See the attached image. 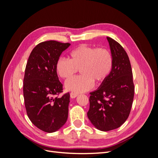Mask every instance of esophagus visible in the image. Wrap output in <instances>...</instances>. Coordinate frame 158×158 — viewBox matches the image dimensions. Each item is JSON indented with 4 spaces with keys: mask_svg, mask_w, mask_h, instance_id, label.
Masks as SVG:
<instances>
[{
    "mask_svg": "<svg viewBox=\"0 0 158 158\" xmlns=\"http://www.w3.org/2000/svg\"><path fill=\"white\" fill-rule=\"evenodd\" d=\"M78 94H75V93H73V92H71L70 93V97L71 98H76V97L78 96Z\"/></svg>",
    "mask_w": 158,
    "mask_h": 158,
    "instance_id": "1",
    "label": "esophagus"
}]
</instances>
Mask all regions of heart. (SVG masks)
I'll use <instances>...</instances> for the list:
<instances>
[{
    "instance_id": "1",
    "label": "heart",
    "mask_w": 158,
    "mask_h": 158,
    "mask_svg": "<svg viewBox=\"0 0 158 158\" xmlns=\"http://www.w3.org/2000/svg\"><path fill=\"white\" fill-rule=\"evenodd\" d=\"M67 60L60 57L56 61V70L62 78L69 79L79 69L80 76L66 81L65 88L75 94L85 92L92 89L94 81L102 82L111 73L113 57L108 50L96 49L87 45H80L72 50Z\"/></svg>"
}]
</instances>
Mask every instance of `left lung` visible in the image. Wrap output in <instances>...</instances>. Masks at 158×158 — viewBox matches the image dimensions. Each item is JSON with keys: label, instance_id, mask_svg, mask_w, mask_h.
Masks as SVG:
<instances>
[{"label": "left lung", "instance_id": "8db88e82", "mask_svg": "<svg viewBox=\"0 0 158 158\" xmlns=\"http://www.w3.org/2000/svg\"><path fill=\"white\" fill-rule=\"evenodd\" d=\"M113 64L111 73L99 88L90 92L87 115L99 131H109L120 127L128 117L135 86L132 72L126 51L118 42L107 37Z\"/></svg>", "mask_w": 158, "mask_h": 158}]
</instances>
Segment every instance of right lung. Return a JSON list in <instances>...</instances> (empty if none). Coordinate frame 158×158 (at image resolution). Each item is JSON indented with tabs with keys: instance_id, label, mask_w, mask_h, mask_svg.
I'll return each instance as SVG.
<instances>
[{
	"instance_id": "1",
	"label": "right lung",
	"mask_w": 158,
	"mask_h": 158,
	"mask_svg": "<svg viewBox=\"0 0 158 158\" xmlns=\"http://www.w3.org/2000/svg\"><path fill=\"white\" fill-rule=\"evenodd\" d=\"M70 45L56 41L38 44L28 59L23 78V98L27 116L40 130L54 132L68 118L70 94L55 98L63 92L56 70V61Z\"/></svg>"
}]
</instances>
